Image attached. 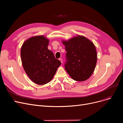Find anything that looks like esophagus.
<instances>
[{
	"mask_svg": "<svg viewBox=\"0 0 123 123\" xmlns=\"http://www.w3.org/2000/svg\"><path fill=\"white\" fill-rule=\"evenodd\" d=\"M59 60H60V61L61 62V63H62V62H63V60H62V59L61 58H60L59 59Z\"/></svg>",
	"mask_w": 123,
	"mask_h": 123,
	"instance_id": "obj_1",
	"label": "esophagus"
}]
</instances>
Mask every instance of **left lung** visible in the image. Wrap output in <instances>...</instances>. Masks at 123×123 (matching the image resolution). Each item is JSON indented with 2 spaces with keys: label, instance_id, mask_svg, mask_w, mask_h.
Returning a JSON list of instances; mask_svg holds the SVG:
<instances>
[{
  "label": "left lung",
  "instance_id": "8db88e82",
  "mask_svg": "<svg viewBox=\"0 0 123 123\" xmlns=\"http://www.w3.org/2000/svg\"><path fill=\"white\" fill-rule=\"evenodd\" d=\"M62 42L67 52L66 71L74 80H86L92 74L97 64L95 45L86 37L80 35Z\"/></svg>",
  "mask_w": 123,
  "mask_h": 123
}]
</instances>
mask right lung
Wrapping results in <instances>:
<instances>
[{
    "mask_svg": "<svg viewBox=\"0 0 123 123\" xmlns=\"http://www.w3.org/2000/svg\"><path fill=\"white\" fill-rule=\"evenodd\" d=\"M49 40L44 36L31 37L24 42L20 56L24 70L31 80L44 85L52 80L61 62L48 49Z\"/></svg>",
    "mask_w": 123,
    "mask_h": 123,
    "instance_id": "obj_1",
    "label": "right lung"
}]
</instances>
